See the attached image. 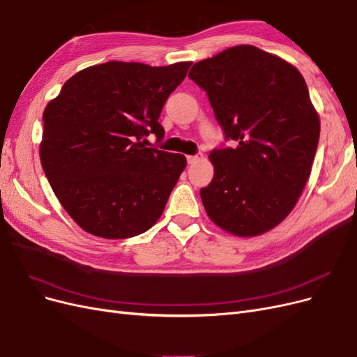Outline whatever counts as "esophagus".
Instances as JSON below:
<instances>
[{
  "instance_id": "obj_1",
  "label": "esophagus",
  "mask_w": 357,
  "mask_h": 357,
  "mask_svg": "<svg viewBox=\"0 0 357 357\" xmlns=\"http://www.w3.org/2000/svg\"><path fill=\"white\" fill-rule=\"evenodd\" d=\"M201 159H202V156H198V155H189V156H188V164L193 165V164H197V162H199Z\"/></svg>"
}]
</instances>
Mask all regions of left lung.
I'll return each mask as SVG.
<instances>
[{
  "instance_id": "left-lung-1",
  "label": "left lung",
  "mask_w": 357,
  "mask_h": 357,
  "mask_svg": "<svg viewBox=\"0 0 357 357\" xmlns=\"http://www.w3.org/2000/svg\"><path fill=\"white\" fill-rule=\"evenodd\" d=\"M208 95L226 139L213 150L214 177L201 189L208 218L236 236L282 223L311 174L320 119L296 67L250 45L197 62L189 73Z\"/></svg>"
}]
</instances>
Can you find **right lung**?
I'll use <instances>...</instances> for the list:
<instances>
[{
	"instance_id": "obj_1",
	"label": "right lung",
	"mask_w": 357,
	"mask_h": 357,
	"mask_svg": "<svg viewBox=\"0 0 357 357\" xmlns=\"http://www.w3.org/2000/svg\"><path fill=\"white\" fill-rule=\"evenodd\" d=\"M190 66L109 61L74 74L46 105L41 167L83 231L129 238L164 213L186 158L143 143L149 134L164 138L162 107Z\"/></svg>"
}]
</instances>
